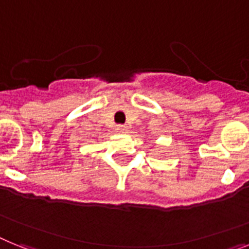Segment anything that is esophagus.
<instances>
[{
    "mask_svg": "<svg viewBox=\"0 0 249 249\" xmlns=\"http://www.w3.org/2000/svg\"><path fill=\"white\" fill-rule=\"evenodd\" d=\"M115 130L118 131V133H121V134H125V133H128L129 131V128L126 125H116Z\"/></svg>",
    "mask_w": 249,
    "mask_h": 249,
    "instance_id": "34e87169",
    "label": "esophagus"
}]
</instances>
